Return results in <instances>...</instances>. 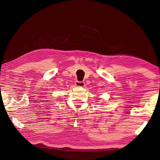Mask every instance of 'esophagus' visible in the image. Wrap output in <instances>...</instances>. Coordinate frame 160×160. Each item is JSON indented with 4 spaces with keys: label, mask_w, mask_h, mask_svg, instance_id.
Here are the masks:
<instances>
[{
    "label": "esophagus",
    "mask_w": 160,
    "mask_h": 160,
    "mask_svg": "<svg viewBox=\"0 0 160 160\" xmlns=\"http://www.w3.org/2000/svg\"><path fill=\"white\" fill-rule=\"evenodd\" d=\"M85 82H80V81H76L75 82V85L77 87H85Z\"/></svg>",
    "instance_id": "obj_1"
}]
</instances>
